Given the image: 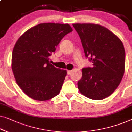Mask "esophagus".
I'll return each instance as SVG.
<instances>
[{
	"label": "esophagus",
	"instance_id": "1",
	"mask_svg": "<svg viewBox=\"0 0 132 132\" xmlns=\"http://www.w3.org/2000/svg\"><path fill=\"white\" fill-rule=\"evenodd\" d=\"M72 72V70H67V74H68V75H69V74H71Z\"/></svg>",
	"mask_w": 132,
	"mask_h": 132
}]
</instances>
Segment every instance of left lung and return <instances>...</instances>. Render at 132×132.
Instances as JSON below:
<instances>
[{"instance_id":"obj_1","label":"left lung","mask_w":132,"mask_h":132,"mask_svg":"<svg viewBox=\"0 0 132 132\" xmlns=\"http://www.w3.org/2000/svg\"><path fill=\"white\" fill-rule=\"evenodd\" d=\"M86 58L92 67L82 69L78 88L87 98L101 100L110 96L121 82L125 70V50L116 34L99 24H73Z\"/></svg>"}]
</instances>
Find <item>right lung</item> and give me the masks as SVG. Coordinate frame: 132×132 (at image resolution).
Here are the masks:
<instances>
[{
    "mask_svg": "<svg viewBox=\"0 0 132 132\" xmlns=\"http://www.w3.org/2000/svg\"><path fill=\"white\" fill-rule=\"evenodd\" d=\"M72 31L68 24H40L16 41L12 54V71L19 87L30 98L46 101L60 93L67 71L50 64L49 57Z\"/></svg>",
    "mask_w": 132,
    "mask_h": 132,
    "instance_id": "right-lung-1",
    "label": "right lung"
}]
</instances>
